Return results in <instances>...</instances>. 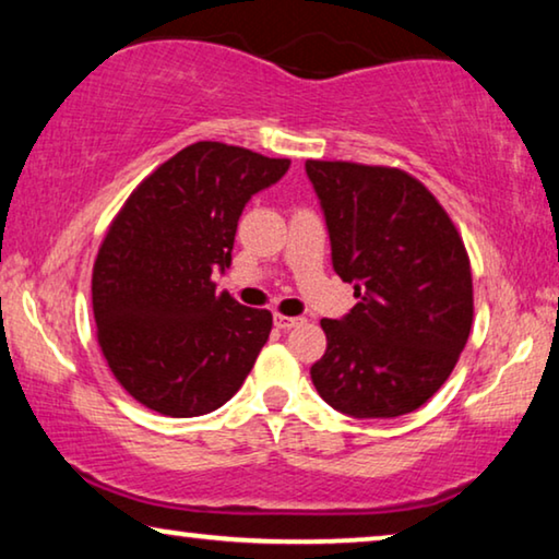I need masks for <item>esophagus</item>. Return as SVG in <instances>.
<instances>
[{
	"label": "esophagus",
	"mask_w": 559,
	"mask_h": 559,
	"mask_svg": "<svg viewBox=\"0 0 559 559\" xmlns=\"http://www.w3.org/2000/svg\"><path fill=\"white\" fill-rule=\"evenodd\" d=\"M305 320L302 318H287V316H274V325L280 328V331H289V328H297V325H302Z\"/></svg>",
	"instance_id": "esophagus-1"
}]
</instances>
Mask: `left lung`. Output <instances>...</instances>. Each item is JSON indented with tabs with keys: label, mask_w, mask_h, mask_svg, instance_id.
<instances>
[{
	"label": "left lung",
	"mask_w": 559,
	"mask_h": 559,
	"mask_svg": "<svg viewBox=\"0 0 559 559\" xmlns=\"http://www.w3.org/2000/svg\"><path fill=\"white\" fill-rule=\"evenodd\" d=\"M331 236L333 270L356 305L320 320L318 394L358 419L415 412L445 384L473 323L463 239L423 182L396 167L308 159Z\"/></svg>",
	"instance_id": "left-lung-1"
}]
</instances>
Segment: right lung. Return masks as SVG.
<instances>
[{
  "label": "right lung",
  "instance_id": "1",
  "mask_svg": "<svg viewBox=\"0 0 559 559\" xmlns=\"http://www.w3.org/2000/svg\"><path fill=\"white\" fill-rule=\"evenodd\" d=\"M289 159L195 142L144 178L111 221L91 280L98 346L121 386L167 417H198L239 392L272 312L216 295L243 205Z\"/></svg>",
  "mask_w": 559,
  "mask_h": 559
}]
</instances>
